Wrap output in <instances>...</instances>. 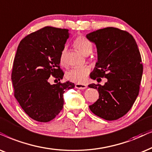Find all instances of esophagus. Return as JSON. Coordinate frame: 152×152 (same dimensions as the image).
Wrapping results in <instances>:
<instances>
[{"instance_id":"obj_1","label":"esophagus","mask_w":152,"mask_h":152,"mask_svg":"<svg viewBox=\"0 0 152 152\" xmlns=\"http://www.w3.org/2000/svg\"><path fill=\"white\" fill-rule=\"evenodd\" d=\"M75 88H78V89H85L86 88V85L83 84H76Z\"/></svg>"}]
</instances>
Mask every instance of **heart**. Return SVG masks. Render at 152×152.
Returning a JSON list of instances; mask_svg holds the SVG:
<instances>
[{
  "instance_id": "heart-1",
  "label": "heart",
  "mask_w": 152,
  "mask_h": 152,
  "mask_svg": "<svg viewBox=\"0 0 152 152\" xmlns=\"http://www.w3.org/2000/svg\"><path fill=\"white\" fill-rule=\"evenodd\" d=\"M74 46L76 47L82 54L86 55L89 54L92 51V44L89 40L83 36H79L74 40ZM64 54L65 50L61 54L60 62L61 65H64ZM90 72V68L87 66H83L80 67H76L66 74L67 78L72 82H76L78 84L84 83Z\"/></svg>"
}]
</instances>
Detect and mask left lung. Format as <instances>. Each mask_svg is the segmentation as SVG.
Masks as SVG:
<instances>
[{
	"instance_id": "1",
	"label": "left lung",
	"mask_w": 152,
	"mask_h": 152,
	"mask_svg": "<svg viewBox=\"0 0 152 152\" xmlns=\"http://www.w3.org/2000/svg\"><path fill=\"white\" fill-rule=\"evenodd\" d=\"M86 37L96 45L98 55L90 77L107 79L102 86L88 85L99 93V98L89 109L102 119L117 120L131 110L138 96L143 72L138 47L129 33L114 27L99 29Z\"/></svg>"
}]
</instances>
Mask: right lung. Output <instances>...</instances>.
<instances>
[{"label": "right lung", "instance_id": "obj_1", "mask_svg": "<svg viewBox=\"0 0 152 152\" xmlns=\"http://www.w3.org/2000/svg\"><path fill=\"white\" fill-rule=\"evenodd\" d=\"M70 33L68 29L45 26L26 36L17 47L14 59L12 81L15 96L31 119L48 122L64 107V93L75 87L69 82L51 84V76L58 81L61 54Z\"/></svg>", "mask_w": 152, "mask_h": 152}]
</instances>
